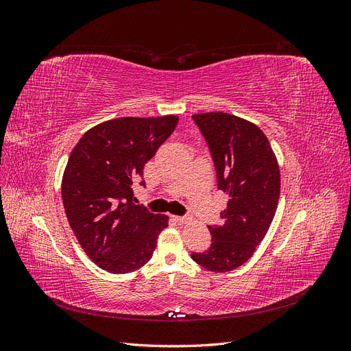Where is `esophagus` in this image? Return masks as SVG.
I'll use <instances>...</instances> for the list:
<instances>
[{
  "mask_svg": "<svg viewBox=\"0 0 351 351\" xmlns=\"http://www.w3.org/2000/svg\"><path fill=\"white\" fill-rule=\"evenodd\" d=\"M174 221L180 222V224H183V222H187L189 218L187 217H174Z\"/></svg>",
  "mask_w": 351,
  "mask_h": 351,
  "instance_id": "obj_1",
  "label": "esophagus"
}]
</instances>
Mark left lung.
Segmentation results:
<instances>
[{"label": "left lung", "instance_id": "8db88e82", "mask_svg": "<svg viewBox=\"0 0 351 351\" xmlns=\"http://www.w3.org/2000/svg\"><path fill=\"white\" fill-rule=\"evenodd\" d=\"M209 147L218 190L228 195L219 226H208L212 243L192 259L214 272L247 262L274 219L280 199V168L267 136L228 112L192 115Z\"/></svg>", "mask_w": 351, "mask_h": 351}]
</instances>
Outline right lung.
<instances>
[{"instance_id":"right-lung-1","label":"right lung","mask_w":351,"mask_h":351,"mask_svg":"<svg viewBox=\"0 0 351 351\" xmlns=\"http://www.w3.org/2000/svg\"><path fill=\"white\" fill-rule=\"evenodd\" d=\"M178 123L177 115L121 117L92 127L70 154L61 183L69 224L99 268L127 274L152 258L168 217L134 204L143 167Z\"/></svg>"}]
</instances>
